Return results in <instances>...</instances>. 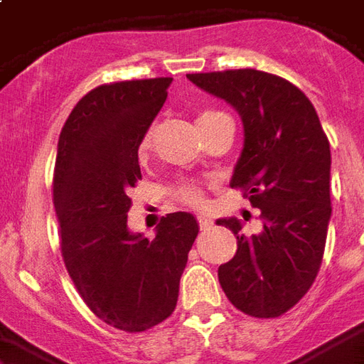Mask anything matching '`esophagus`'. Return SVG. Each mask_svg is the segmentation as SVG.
<instances>
[{
    "mask_svg": "<svg viewBox=\"0 0 364 364\" xmlns=\"http://www.w3.org/2000/svg\"><path fill=\"white\" fill-rule=\"evenodd\" d=\"M210 226H213V222H210V218H208V216H198V228L208 230Z\"/></svg>",
    "mask_w": 364,
    "mask_h": 364,
    "instance_id": "obj_1",
    "label": "esophagus"
}]
</instances>
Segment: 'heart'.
Here are the masks:
<instances>
[{"instance_id": "b5f03b06", "label": "heart", "mask_w": 364, "mask_h": 364, "mask_svg": "<svg viewBox=\"0 0 364 364\" xmlns=\"http://www.w3.org/2000/svg\"><path fill=\"white\" fill-rule=\"evenodd\" d=\"M224 112L222 111H214V109H205V111H200L197 114V124L198 128L208 124L210 120L218 119L222 117ZM151 148V130H146L144 136L140 138V144H138V151H140V156H146ZM175 195L179 198V203L187 206H195V208H200V206H205V195H203V189L197 187V185H191V183H185L181 185L179 189L175 191Z\"/></svg>"}]
</instances>
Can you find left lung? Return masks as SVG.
Listing matches in <instances>:
<instances>
[{
  "instance_id": "left-lung-1",
  "label": "left lung",
  "mask_w": 364,
  "mask_h": 364,
  "mask_svg": "<svg viewBox=\"0 0 364 364\" xmlns=\"http://www.w3.org/2000/svg\"><path fill=\"white\" fill-rule=\"evenodd\" d=\"M187 77L240 112L244 150L230 185L263 222L245 236L236 218L218 220L237 240L236 255L218 267L220 287L247 316L279 318L320 271L331 216L328 136L310 99L284 77L252 68Z\"/></svg>"
}]
</instances>
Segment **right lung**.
<instances>
[{"label":"right lung","mask_w":364,"mask_h":364,"mask_svg":"<svg viewBox=\"0 0 364 364\" xmlns=\"http://www.w3.org/2000/svg\"><path fill=\"white\" fill-rule=\"evenodd\" d=\"M169 83L151 77L99 85L77 101L58 140L52 198L64 265L91 312L128 333L173 314L198 234L189 213L161 216L151 240L127 226L128 195L142 179L138 144Z\"/></svg>","instance_id":"1"}]
</instances>
